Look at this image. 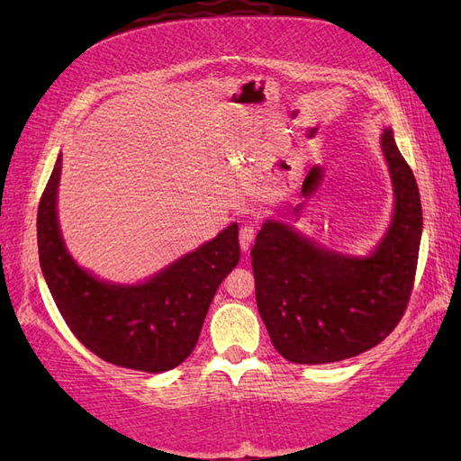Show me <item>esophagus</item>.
<instances>
[{
  "label": "esophagus",
  "instance_id": "34e87169",
  "mask_svg": "<svg viewBox=\"0 0 461 461\" xmlns=\"http://www.w3.org/2000/svg\"><path fill=\"white\" fill-rule=\"evenodd\" d=\"M256 239V229L249 225V222H244V225L240 227V232H239V242H240V248L242 252H248L249 246H252Z\"/></svg>",
  "mask_w": 461,
  "mask_h": 461
}]
</instances>
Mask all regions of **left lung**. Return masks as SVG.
I'll list each match as a JSON object with an SVG mask.
<instances>
[{
    "mask_svg": "<svg viewBox=\"0 0 461 461\" xmlns=\"http://www.w3.org/2000/svg\"><path fill=\"white\" fill-rule=\"evenodd\" d=\"M396 194L394 219L369 258H346L267 221L256 236V302L275 350L292 364H332L381 344L406 313L420 256V188L396 148L381 136Z\"/></svg>",
    "mask_w": 461,
    "mask_h": 461,
    "instance_id": "obj_1",
    "label": "left lung"
}]
</instances>
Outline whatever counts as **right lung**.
I'll return each instance as SVG.
<instances>
[{"instance_id":"add662e5","label":"right lung","mask_w":461,"mask_h":461,"mask_svg":"<svg viewBox=\"0 0 461 461\" xmlns=\"http://www.w3.org/2000/svg\"><path fill=\"white\" fill-rule=\"evenodd\" d=\"M61 156L38 205V254L67 327L107 364L144 373L169 371L192 354L215 292L240 259L239 225L180 258L138 286L102 283L65 249L58 225Z\"/></svg>"}]
</instances>
